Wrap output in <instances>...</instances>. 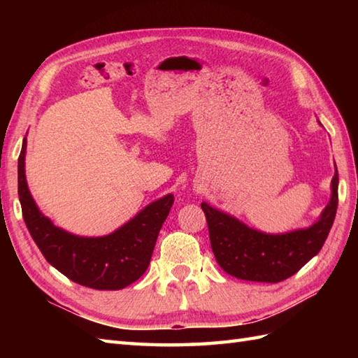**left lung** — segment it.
<instances>
[{"label": "left lung", "mask_w": 358, "mask_h": 358, "mask_svg": "<svg viewBox=\"0 0 358 358\" xmlns=\"http://www.w3.org/2000/svg\"><path fill=\"white\" fill-rule=\"evenodd\" d=\"M320 123V121H318ZM338 204V172L331 181L329 203L314 224L285 234H266L208 203H201L215 260L226 273L260 283H278L299 272L328 238Z\"/></svg>", "instance_id": "8db88e82"}]
</instances>
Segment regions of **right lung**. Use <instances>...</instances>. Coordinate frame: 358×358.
Instances as JSON below:
<instances>
[{"label":"right lung","instance_id":"obj_1","mask_svg":"<svg viewBox=\"0 0 358 358\" xmlns=\"http://www.w3.org/2000/svg\"><path fill=\"white\" fill-rule=\"evenodd\" d=\"M26 148L24 138L18 158V196L22 218L45 260L75 283L98 291H118L138 280L150 263L173 195L152 201L109 235L80 237L55 226L38 209L26 180Z\"/></svg>","mask_w":358,"mask_h":358}]
</instances>
